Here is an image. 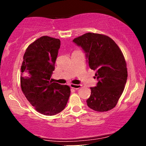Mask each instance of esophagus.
I'll return each mask as SVG.
<instances>
[{"label": "esophagus", "mask_w": 146, "mask_h": 146, "mask_svg": "<svg viewBox=\"0 0 146 146\" xmlns=\"http://www.w3.org/2000/svg\"><path fill=\"white\" fill-rule=\"evenodd\" d=\"M70 86L72 88H74V89H79L82 87L81 84H70Z\"/></svg>", "instance_id": "esophagus-1"}]
</instances>
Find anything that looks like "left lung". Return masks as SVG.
I'll return each instance as SVG.
<instances>
[{
    "instance_id": "1",
    "label": "left lung",
    "mask_w": 146,
    "mask_h": 146,
    "mask_svg": "<svg viewBox=\"0 0 146 146\" xmlns=\"http://www.w3.org/2000/svg\"><path fill=\"white\" fill-rule=\"evenodd\" d=\"M73 42L86 53L89 67L96 71L98 80L91 87L88 106L98 112L108 111L117 105L128 78L126 62L119 47L105 35L86 33Z\"/></svg>"
}]
</instances>
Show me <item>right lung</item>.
Wrapping results in <instances>:
<instances>
[{
	"label": "right lung",
	"mask_w": 146,
	"mask_h": 146,
	"mask_svg": "<svg viewBox=\"0 0 146 146\" xmlns=\"http://www.w3.org/2000/svg\"><path fill=\"white\" fill-rule=\"evenodd\" d=\"M60 47L59 39L42 36L27 48L21 66L22 91L37 111L49 116L64 109L71 93L67 85L50 80Z\"/></svg>",
	"instance_id": "obj_1"
}]
</instances>
